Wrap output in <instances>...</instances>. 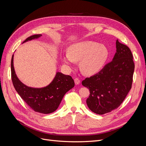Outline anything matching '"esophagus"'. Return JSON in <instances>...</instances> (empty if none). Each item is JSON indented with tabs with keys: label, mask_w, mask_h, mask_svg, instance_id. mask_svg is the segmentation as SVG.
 I'll return each instance as SVG.
<instances>
[{
	"label": "esophagus",
	"mask_w": 146,
	"mask_h": 146,
	"mask_svg": "<svg viewBox=\"0 0 146 146\" xmlns=\"http://www.w3.org/2000/svg\"><path fill=\"white\" fill-rule=\"evenodd\" d=\"M74 82H75V84H76V85H79L80 82H81V81H80V79L79 78H76L74 79Z\"/></svg>",
	"instance_id": "esophagus-1"
}]
</instances>
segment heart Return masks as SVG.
Returning <instances> with one entry per match:
<instances>
[{
	"label": "heart",
	"instance_id": "b5f03b06",
	"mask_svg": "<svg viewBox=\"0 0 146 146\" xmlns=\"http://www.w3.org/2000/svg\"><path fill=\"white\" fill-rule=\"evenodd\" d=\"M109 56V51L103 44L91 40L76 42L69 46L68 53L62 56V62L72 67L74 61H79L81 72L87 75L100 72Z\"/></svg>",
	"mask_w": 146,
	"mask_h": 146
}]
</instances>
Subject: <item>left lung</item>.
Segmentation results:
<instances>
[{
	"label": "left lung",
	"instance_id": "8db88e82",
	"mask_svg": "<svg viewBox=\"0 0 146 146\" xmlns=\"http://www.w3.org/2000/svg\"><path fill=\"white\" fill-rule=\"evenodd\" d=\"M116 52L101 71L82 82L90 90L87 104L91 111L103 115L118 107L131 87L135 64L127 46L116 42Z\"/></svg>",
	"mask_w": 146,
	"mask_h": 146
}]
</instances>
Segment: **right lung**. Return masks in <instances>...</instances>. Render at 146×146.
Here are the masks:
<instances>
[{"label":"right lung","instance_id":"right-lung-1","mask_svg":"<svg viewBox=\"0 0 146 146\" xmlns=\"http://www.w3.org/2000/svg\"><path fill=\"white\" fill-rule=\"evenodd\" d=\"M42 35L28 37L23 43L39 38ZM14 54L11 62V78L13 86L22 100L33 110L44 114H49L57 110L65 94L74 86V82L69 75L56 72L53 81L42 88L30 87L22 83L17 76L14 67Z\"/></svg>","mask_w":146,"mask_h":146}]
</instances>
